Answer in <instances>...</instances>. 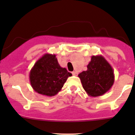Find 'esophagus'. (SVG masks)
<instances>
[{"label": "esophagus", "mask_w": 135, "mask_h": 135, "mask_svg": "<svg viewBox=\"0 0 135 135\" xmlns=\"http://www.w3.org/2000/svg\"><path fill=\"white\" fill-rule=\"evenodd\" d=\"M71 74H72V75L73 76H77L78 75V72H76V71H72V72H71Z\"/></svg>", "instance_id": "esophagus-1"}]
</instances>
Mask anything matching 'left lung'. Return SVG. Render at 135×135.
Segmentation results:
<instances>
[{
    "label": "left lung",
    "mask_w": 135,
    "mask_h": 135,
    "mask_svg": "<svg viewBox=\"0 0 135 135\" xmlns=\"http://www.w3.org/2000/svg\"><path fill=\"white\" fill-rule=\"evenodd\" d=\"M78 77L88 95L98 97L104 94L114 82V74L110 64L102 55H92L84 71Z\"/></svg>",
    "instance_id": "obj_1"
}]
</instances>
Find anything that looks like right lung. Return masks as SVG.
<instances>
[{"label":"right lung","instance_id":"1","mask_svg":"<svg viewBox=\"0 0 135 135\" xmlns=\"http://www.w3.org/2000/svg\"><path fill=\"white\" fill-rule=\"evenodd\" d=\"M72 76L59 65L55 54H45L35 62L29 73L33 90L38 94L54 96L61 90L68 77Z\"/></svg>","mask_w":135,"mask_h":135}]
</instances>
